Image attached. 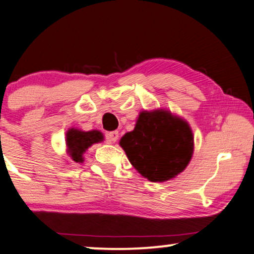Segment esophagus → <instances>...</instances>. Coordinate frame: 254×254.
<instances>
[{"instance_id": "esophagus-1", "label": "esophagus", "mask_w": 254, "mask_h": 254, "mask_svg": "<svg viewBox=\"0 0 254 254\" xmlns=\"http://www.w3.org/2000/svg\"><path fill=\"white\" fill-rule=\"evenodd\" d=\"M107 140L109 141V143H115L118 139V131H113V132H109L107 133Z\"/></svg>"}]
</instances>
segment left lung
<instances>
[{
    "instance_id": "8db88e82",
    "label": "left lung",
    "mask_w": 254,
    "mask_h": 254,
    "mask_svg": "<svg viewBox=\"0 0 254 254\" xmlns=\"http://www.w3.org/2000/svg\"><path fill=\"white\" fill-rule=\"evenodd\" d=\"M132 166L152 182H164L187 167L194 139L187 122L170 111H143L134 130L120 141Z\"/></svg>"
}]
</instances>
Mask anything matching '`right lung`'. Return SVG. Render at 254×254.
<instances>
[{"label":"right lung","mask_w":254,"mask_h":254,"mask_svg":"<svg viewBox=\"0 0 254 254\" xmlns=\"http://www.w3.org/2000/svg\"><path fill=\"white\" fill-rule=\"evenodd\" d=\"M103 140V134L97 130L80 131L70 129L66 134V144L68 147V153L75 162H82L83 152L93 144Z\"/></svg>","instance_id":"1"}]
</instances>
